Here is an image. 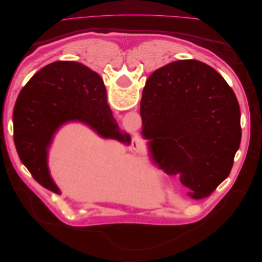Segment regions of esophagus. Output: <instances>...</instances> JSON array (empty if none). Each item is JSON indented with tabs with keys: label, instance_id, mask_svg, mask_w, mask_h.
I'll return each instance as SVG.
<instances>
[{
	"label": "esophagus",
	"instance_id": "obj_1",
	"mask_svg": "<svg viewBox=\"0 0 262 262\" xmlns=\"http://www.w3.org/2000/svg\"><path fill=\"white\" fill-rule=\"evenodd\" d=\"M142 145H143V143H142V142H140V141H139V142H138V146L140 147V146H142Z\"/></svg>",
	"mask_w": 262,
	"mask_h": 262
}]
</instances>
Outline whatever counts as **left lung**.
I'll use <instances>...</instances> for the list:
<instances>
[{
	"label": "left lung",
	"mask_w": 262,
	"mask_h": 262,
	"mask_svg": "<svg viewBox=\"0 0 262 262\" xmlns=\"http://www.w3.org/2000/svg\"><path fill=\"white\" fill-rule=\"evenodd\" d=\"M142 134L156 164L199 200L231 172L242 139L236 95L213 68L179 60L156 70L140 106Z\"/></svg>",
	"instance_id": "8db88e82"
}]
</instances>
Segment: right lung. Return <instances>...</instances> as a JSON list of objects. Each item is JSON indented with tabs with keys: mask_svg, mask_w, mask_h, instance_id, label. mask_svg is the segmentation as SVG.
Here are the masks:
<instances>
[{
	"mask_svg": "<svg viewBox=\"0 0 262 262\" xmlns=\"http://www.w3.org/2000/svg\"><path fill=\"white\" fill-rule=\"evenodd\" d=\"M70 121L84 122L102 138L131 142L129 134L119 129L96 72L73 61H57L38 71L14 107V143L34 179L57 194L60 190L48 169V148L54 133Z\"/></svg>",
	"mask_w": 262,
	"mask_h": 262,
	"instance_id": "obj_1",
	"label": "right lung"
}]
</instances>
